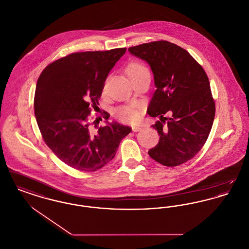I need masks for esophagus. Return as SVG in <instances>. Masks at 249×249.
<instances>
[{
	"label": "esophagus",
	"mask_w": 249,
	"mask_h": 249,
	"mask_svg": "<svg viewBox=\"0 0 249 249\" xmlns=\"http://www.w3.org/2000/svg\"><path fill=\"white\" fill-rule=\"evenodd\" d=\"M131 129H132V131L135 132V131H139V130H142V127H140V126H133Z\"/></svg>",
	"instance_id": "1"
}]
</instances>
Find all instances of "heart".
<instances>
[{
	"label": "heart",
	"mask_w": 249,
	"mask_h": 249,
	"mask_svg": "<svg viewBox=\"0 0 249 249\" xmlns=\"http://www.w3.org/2000/svg\"><path fill=\"white\" fill-rule=\"evenodd\" d=\"M147 68L138 61H132L126 67V73L130 80L137 78L144 73H148ZM115 116L121 121L132 122L139 119V112L130 107H120L116 109Z\"/></svg>",
	"instance_id": "b5f03b06"
}]
</instances>
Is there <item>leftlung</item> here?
I'll return each mask as SVG.
<instances>
[{"mask_svg":"<svg viewBox=\"0 0 249 249\" xmlns=\"http://www.w3.org/2000/svg\"><path fill=\"white\" fill-rule=\"evenodd\" d=\"M129 51L145 60L154 74L156 90L147 114L160 119L151 126L160 140L148 155L162 165H180L201 150L212 129L215 108L209 79L187 50L168 41ZM167 111L169 118L164 117Z\"/></svg>","mask_w":249,"mask_h":249,"instance_id":"left-lung-1","label":"left lung"}]
</instances>
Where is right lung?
<instances>
[{
	"label": "right lung",
	"mask_w": 249,
	"mask_h": 249,
	"mask_svg": "<svg viewBox=\"0 0 249 249\" xmlns=\"http://www.w3.org/2000/svg\"><path fill=\"white\" fill-rule=\"evenodd\" d=\"M126 48L72 53L47 66L35 95L36 121L48 147L61 161L83 172H94L111 161L131 129L117 121L96 132L88 120L89 104L99 105L109 71Z\"/></svg>",
	"instance_id": "right-lung-1"
}]
</instances>
